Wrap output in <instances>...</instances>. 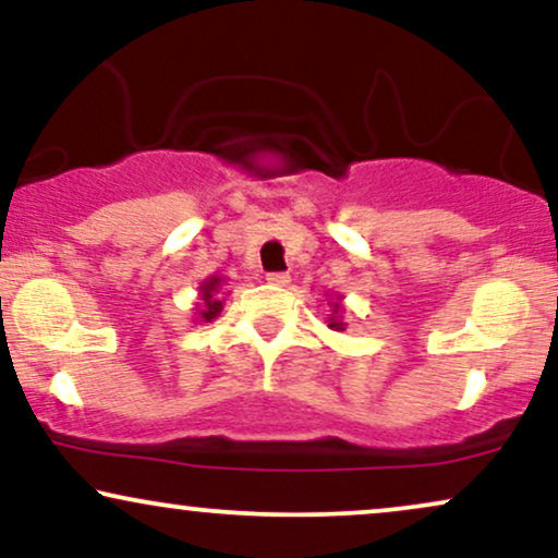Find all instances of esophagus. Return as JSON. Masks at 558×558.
Segmentation results:
<instances>
[{
    "label": "esophagus",
    "instance_id": "34e87169",
    "mask_svg": "<svg viewBox=\"0 0 558 558\" xmlns=\"http://www.w3.org/2000/svg\"><path fill=\"white\" fill-rule=\"evenodd\" d=\"M266 281H268V284H274V287H287V284H290V274L271 271V274H266Z\"/></svg>",
    "mask_w": 558,
    "mask_h": 558
}]
</instances>
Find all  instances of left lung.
Here are the masks:
<instances>
[{"label":"left lung","mask_w":558,"mask_h":558,"mask_svg":"<svg viewBox=\"0 0 558 558\" xmlns=\"http://www.w3.org/2000/svg\"><path fill=\"white\" fill-rule=\"evenodd\" d=\"M341 302H333V315L328 318V328H333V331H343V323H341Z\"/></svg>","instance_id":"obj_1"}]
</instances>
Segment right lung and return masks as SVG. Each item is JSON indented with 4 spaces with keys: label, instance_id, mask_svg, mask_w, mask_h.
<instances>
[{
    "label": "right lung",
    "instance_id": "right-lung-1",
    "mask_svg": "<svg viewBox=\"0 0 558 558\" xmlns=\"http://www.w3.org/2000/svg\"><path fill=\"white\" fill-rule=\"evenodd\" d=\"M219 287H222V279L219 277L202 281V287H198V300L202 302H196V320L209 323L222 313V294H219Z\"/></svg>",
    "mask_w": 558,
    "mask_h": 558
}]
</instances>
